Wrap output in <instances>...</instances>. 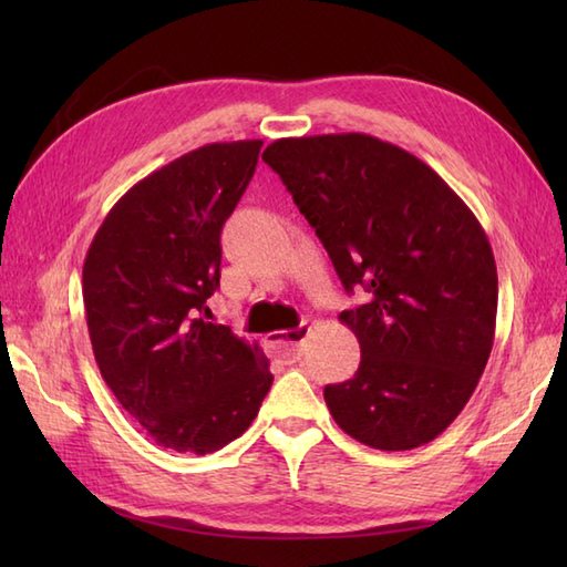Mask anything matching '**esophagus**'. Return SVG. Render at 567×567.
Wrapping results in <instances>:
<instances>
[{
  "label": "esophagus",
  "mask_w": 567,
  "mask_h": 567,
  "mask_svg": "<svg viewBox=\"0 0 567 567\" xmlns=\"http://www.w3.org/2000/svg\"><path fill=\"white\" fill-rule=\"evenodd\" d=\"M309 333L307 323L290 331H272L268 333V348L270 353L282 360V363H297V360H302V343H305V336Z\"/></svg>",
  "instance_id": "1"
}]
</instances>
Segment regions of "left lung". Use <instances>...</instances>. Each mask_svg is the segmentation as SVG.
Masks as SVG:
<instances>
[{"label":"left lung","mask_w":567,"mask_h":567,"mask_svg":"<svg viewBox=\"0 0 567 567\" xmlns=\"http://www.w3.org/2000/svg\"><path fill=\"white\" fill-rule=\"evenodd\" d=\"M262 161L317 228L346 292L358 372L323 400L348 436L412 451L453 424L495 341L497 265L485 228L439 173L368 134L277 138Z\"/></svg>","instance_id":"8db88e82"}]
</instances>
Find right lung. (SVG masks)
<instances>
[{"mask_svg":"<svg viewBox=\"0 0 567 567\" xmlns=\"http://www.w3.org/2000/svg\"><path fill=\"white\" fill-rule=\"evenodd\" d=\"M262 141L207 143L143 177L104 216L82 299L104 382L148 436L207 455L244 433L272 384L258 343L207 321L221 226Z\"/></svg>","mask_w":567,"mask_h":567,"instance_id":"add662e5","label":"right lung"}]
</instances>
